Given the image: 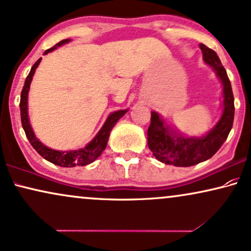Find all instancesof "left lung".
<instances>
[{
    "label": "left lung",
    "instance_id": "1",
    "mask_svg": "<svg viewBox=\"0 0 251 251\" xmlns=\"http://www.w3.org/2000/svg\"><path fill=\"white\" fill-rule=\"evenodd\" d=\"M204 61L214 68L224 85V112L215 127L202 138H184L173 135L160 119L157 113L151 112V125L147 131L148 147L161 162L175 167L195 166L208 160L226 141L234 122V95L226 69L213 50L199 44Z\"/></svg>",
    "mask_w": 251,
    "mask_h": 251
}]
</instances>
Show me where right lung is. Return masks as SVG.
Returning a JSON list of instances; mask_svg holds the SVG:
<instances>
[{"mask_svg":"<svg viewBox=\"0 0 251 251\" xmlns=\"http://www.w3.org/2000/svg\"><path fill=\"white\" fill-rule=\"evenodd\" d=\"M69 39H63L60 43L56 44L53 47H50L47 50H45V54L52 52L53 50H55L58 46H61L63 44L68 43ZM40 59L37 60V62L34 63L31 68L30 73L26 76V80H25L23 90L21 93V103H20V109H21V119H22V126L26 134V138L30 141V144L32 145V147L36 149L37 153L41 155L45 160L50 161L53 164L60 167H66V168H72L76 166H87V164L94 162L96 158L102 154V151L106 148L107 140H109V136L111 133V129L113 128V126L116 125V123L125 115L127 110H119L116 112L111 113L107 117L105 124L100 131L98 132V134L91 140V142L85 146L84 148L77 149V151H53L46 146H44L41 142L38 140L34 135V133L31 128L30 122H28V116H27V94L28 89H30V83L32 81V76L36 72V68L40 63Z\"/></svg>","mask_w":251,"mask_h":251,"instance_id":"obj_1","label":"right lung"}]
</instances>
